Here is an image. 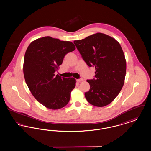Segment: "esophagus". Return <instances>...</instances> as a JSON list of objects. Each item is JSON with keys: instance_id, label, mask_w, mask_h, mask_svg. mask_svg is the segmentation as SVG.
<instances>
[{"instance_id": "34e87169", "label": "esophagus", "mask_w": 151, "mask_h": 151, "mask_svg": "<svg viewBox=\"0 0 151 151\" xmlns=\"http://www.w3.org/2000/svg\"><path fill=\"white\" fill-rule=\"evenodd\" d=\"M82 81H83V78H78V79H77V81H78V82H81Z\"/></svg>"}]
</instances>
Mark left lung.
<instances>
[{
    "mask_svg": "<svg viewBox=\"0 0 151 151\" xmlns=\"http://www.w3.org/2000/svg\"><path fill=\"white\" fill-rule=\"evenodd\" d=\"M73 42L87 65L96 68L94 78L87 80L90 89L85 93L86 100L97 107L108 105L120 92L126 75V60L120 44L102 33Z\"/></svg>",
    "mask_w": 151,
    "mask_h": 151,
    "instance_id": "obj_1",
    "label": "left lung"
}]
</instances>
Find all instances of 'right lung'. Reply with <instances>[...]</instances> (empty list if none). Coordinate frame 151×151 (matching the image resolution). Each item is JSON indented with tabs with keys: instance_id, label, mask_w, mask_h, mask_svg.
Segmentation results:
<instances>
[{
	"instance_id": "1",
	"label": "right lung",
	"mask_w": 151,
	"mask_h": 151,
	"mask_svg": "<svg viewBox=\"0 0 151 151\" xmlns=\"http://www.w3.org/2000/svg\"><path fill=\"white\" fill-rule=\"evenodd\" d=\"M76 49L70 42L45 36L31 43L24 54L26 83L36 100L47 108L58 109L68 103L75 87L73 78L55 75L65 56Z\"/></svg>"
}]
</instances>
